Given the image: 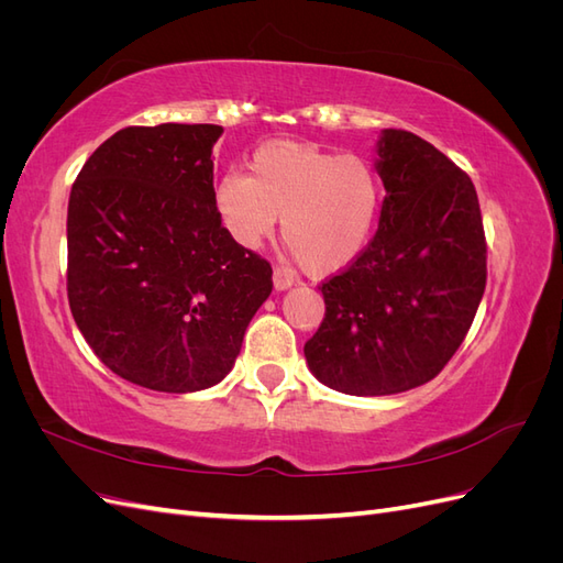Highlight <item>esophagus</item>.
<instances>
[{
	"label": "esophagus",
	"mask_w": 563,
	"mask_h": 563,
	"mask_svg": "<svg viewBox=\"0 0 563 563\" xmlns=\"http://www.w3.org/2000/svg\"><path fill=\"white\" fill-rule=\"evenodd\" d=\"M272 282H275L277 291H284V288H288V286L294 284V275L286 267H275V275H272Z\"/></svg>",
	"instance_id": "1"
}]
</instances>
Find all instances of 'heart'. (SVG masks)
I'll list each match as a JSON object with an SVG mask.
<instances>
[{"mask_svg": "<svg viewBox=\"0 0 563 563\" xmlns=\"http://www.w3.org/2000/svg\"><path fill=\"white\" fill-rule=\"evenodd\" d=\"M213 209L230 240L258 249L282 216L284 244L312 275L360 258L376 230L383 185L366 159L314 143L272 141L251 157V176L230 168L213 183Z\"/></svg>", "mask_w": 563, "mask_h": 563, "instance_id": "1", "label": "heart"}]
</instances>
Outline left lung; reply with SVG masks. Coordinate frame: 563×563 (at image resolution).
<instances>
[{
    "label": "left lung",
    "mask_w": 563,
    "mask_h": 563,
    "mask_svg": "<svg viewBox=\"0 0 563 563\" xmlns=\"http://www.w3.org/2000/svg\"><path fill=\"white\" fill-rule=\"evenodd\" d=\"M378 232L321 282L327 312L305 360L331 389L397 395L430 383L472 327L486 288V234L470 176L404 129L378 143Z\"/></svg>",
    "instance_id": "obj_1"
}]
</instances>
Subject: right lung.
I'll use <instances>...</instances> for the list:
<instances>
[{
    "label": "right lung",
    "mask_w": 563,
    "mask_h": 563,
    "mask_svg": "<svg viewBox=\"0 0 563 563\" xmlns=\"http://www.w3.org/2000/svg\"><path fill=\"white\" fill-rule=\"evenodd\" d=\"M223 126H126L67 203V300L96 356L157 391L207 389L272 294V265L223 230L211 150Z\"/></svg>",
    "instance_id": "right-lung-1"
}]
</instances>
